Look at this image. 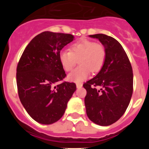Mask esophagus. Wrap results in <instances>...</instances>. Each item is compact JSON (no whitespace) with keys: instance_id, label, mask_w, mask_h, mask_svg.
<instances>
[{"instance_id":"esophagus-1","label":"esophagus","mask_w":149,"mask_h":149,"mask_svg":"<svg viewBox=\"0 0 149 149\" xmlns=\"http://www.w3.org/2000/svg\"><path fill=\"white\" fill-rule=\"evenodd\" d=\"M83 84H80V83H77V84H76V86H77V89H80V88L82 87Z\"/></svg>"}]
</instances>
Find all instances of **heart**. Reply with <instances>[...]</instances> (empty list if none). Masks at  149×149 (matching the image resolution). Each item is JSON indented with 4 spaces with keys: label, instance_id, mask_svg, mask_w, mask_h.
I'll return each instance as SVG.
<instances>
[{
    "label": "heart",
    "instance_id": "b5f03b06",
    "mask_svg": "<svg viewBox=\"0 0 149 149\" xmlns=\"http://www.w3.org/2000/svg\"><path fill=\"white\" fill-rule=\"evenodd\" d=\"M70 51H60L59 60L64 70L69 72L79 59L80 65L68 75V79L74 82H83L89 77L91 71L98 72L104 63L106 51L101 43L89 39H81L71 45Z\"/></svg>",
    "mask_w": 149,
    "mask_h": 149
}]
</instances>
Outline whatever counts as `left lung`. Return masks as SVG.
I'll list each match as a JSON object with an SVG mask.
<instances>
[{"instance_id":"8db88e82","label":"left lung","mask_w":149,"mask_h":149,"mask_svg":"<svg viewBox=\"0 0 149 149\" xmlns=\"http://www.w3.org/2000/svg\"><path fill=\"white\" fill-rule=\"evenodd\" d=\"M102 43L106 51L101 71L84 83V99L89 119L98 125L107 126L122 116L133 93V70L125 51L114 38L105 34L89 35ZM100 86L101 89L98 90Z\"/></svg>"}]
</instances>
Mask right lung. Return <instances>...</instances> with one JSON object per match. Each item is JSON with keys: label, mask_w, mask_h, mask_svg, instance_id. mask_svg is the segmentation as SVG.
<instances>
[{"label": "right lung", "mask_w": 149, "mask_h": 149, "mask_svg": "<svg viewBox=\"0 0 149 149\" xmlns=\"http://www.w3.org/2000/svg\"><path fill=\"white\" fill-rule=\"evenodd\" d=\"M74 39L72 34L41 33L30 41L18 61V96L27 113L39 123L51 125L57 122L76 90L74 83H60L66 74L59 54Z\"/></svg>", "instance_id": "1"}]
</instances>
